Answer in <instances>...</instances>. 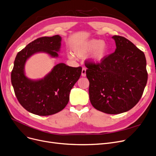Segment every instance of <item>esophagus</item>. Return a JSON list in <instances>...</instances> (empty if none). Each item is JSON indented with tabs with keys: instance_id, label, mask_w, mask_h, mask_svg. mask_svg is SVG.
<instances>
[{
	"instance_id": "obj_1",
	"label": "esophagus",
	"mask_w": 156,
	"mask_h": 156,
	"mask_svg": "<svg viewBox=\"0 0 156 156\" xmlns=\"http://www.w3.org/2000/svg\"><path fill=\"white\" fill-rule=\"evenodd\" d=\"M82 76H86V68H85V67H83V68H82Z\"/></svg>"
}]
</instances>
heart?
<instances>
[{
    "label": "heart",
    "instance_id": "b5f03b06",
    "mask_svg": "<svg viewBox=\"0 0 156 156\" xmlns=\"http://www.w3.org/2000/svg\"><path fill=\"white\" fill-rule=\"evenodd\" d=\"M92 50H94V51L91 56L92 60L94 62H99L103 60L106 55L107 46L106 44L101 41L93 39L76 44L73 48L74 55L78 57L84 56ZM69 57L73 58V56L69 54Z\"/></svg>",
    "mask_w": 156,
    "mask_h": 156
}]
</instances>
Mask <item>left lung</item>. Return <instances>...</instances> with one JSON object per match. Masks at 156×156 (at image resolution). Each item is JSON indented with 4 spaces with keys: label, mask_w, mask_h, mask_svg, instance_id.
<instances>
[{
    "label": "left lung",
    "mask_w": 156,
    "mask_h": 156,
    "mask_svg": "<svg viewBox=\"0 0 156 156\" xmlns=\"http://www.w3.org/2000/svg\"><path fill=\"white\" fill-rule=\"evenodd\" d=\"M112 38L115 41V51L100 62L87 60L86 75L92 105L105 113L119 114L129 111L138 103L148 73L143 51L122 36Z\"/></svg>",
    "instance_id": "obj_1"
}]
</instances>
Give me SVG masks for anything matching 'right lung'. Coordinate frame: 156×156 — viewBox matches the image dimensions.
Wrapping results in <instances>:
<instances>
[{
  "label": "right lung",
  "mask_w": 156,
  "mask_h": 156,
  "mask_svg": "<svg viewBox=\"0 0 156 156\" xmlns=\"http://www.w3.org/2000/svg\"><path fill=\"white\" fill-rule=\"evenodd\" d=\"M61 37H41L33 41L19 51L11 71V83L20 104L26 110L40 116H47L62 110L69 100V93L80 77L82 67L64 63L57 64L44 79L32 81L24 73L26 60L34 53L46 52L58 57Z\"/></svg>",
  "instance_id": "1"
}]
</instances>
